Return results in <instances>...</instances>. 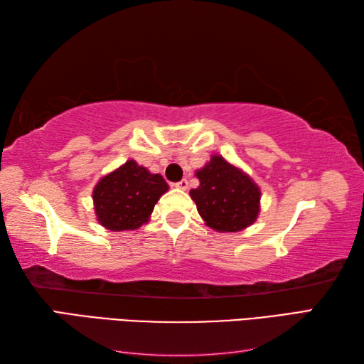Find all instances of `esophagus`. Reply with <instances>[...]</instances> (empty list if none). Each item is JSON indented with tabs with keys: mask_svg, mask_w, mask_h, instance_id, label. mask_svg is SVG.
<instances>
[{
	"mask_svg": "<svg viewBox=\"0 0 364 364\" xmlns=\"http://www.w3.org/2000/svg\"><path fill=\"white\" fill-rule=\"evenodd\" d=\"M188 186H189V181H188V180H181V181L175 183V188H176V189H181V191H186Z\"/></svg>",
	"mask_w": 364,
	"mask_h": 364,
	"instance_id": "esophagus-1",
	"label": "esophagus"
}]
</instances>
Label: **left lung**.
<instances>
[{
	"label": "left lung",
	"instance_id": "8db88e82",
	"mask_svg": "<svg viewBox=\"0 0 364 364\" xmlns=\"http://www.w3.org/2000/svg\"><path fill=\"white\" fill-rule=\"evenodd\" d=\"M196 175L200 186L191 189V198L208 227L219 233H233L257 220L261 191L241 168L214 154Z\"/></svg>",
	"mask_w": 364,
	"mask_h": 364
}]
</instances>
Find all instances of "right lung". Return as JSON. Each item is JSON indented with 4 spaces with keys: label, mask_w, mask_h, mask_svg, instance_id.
Returning <instances> with one entry per match:
<instances>
[{
    "label": "right lung",
    "mask_w": 364,
    "mask_h": 364,
    "mask_svg": "<svg viewBox=\"0 0 364 364\" xmlns=\"http://www.w3.org/2000/svg\"><path fill=\"white\" fill-rule=\"evenodd\" d=\"M168 184L134 159L107 173L94 188L97 220L111 231L136 230L146 223Z\"/></svg>",
    "instance_id": "right-lung-1"
}]
</instances>
